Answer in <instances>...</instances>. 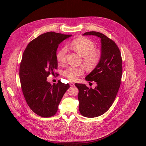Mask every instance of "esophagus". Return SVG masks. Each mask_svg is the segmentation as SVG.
I'll return each mask as SVG.
<instances>
[{
    "mask_svg": "<svg viewBox=\"0 0 146 146\" xmlns=\"http://www.w3.org/2000/svg\"><path fill=\"white\" fill-rule=\"evenodd\" d=\"M70 85L71 86H74V83L73 82H70Z\"/></svg>",
    "mask_w": 146,
    "mask_h": 146,
    "instance_id": "obj_1",
    "label": "esophagus"
}]
</instances>
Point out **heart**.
Instances as JSON below:
<instances>
[{"mask_svg": "<svg viewBox=\"0 0 146 146\" xmlns=\"http://www.w3.org/2000/svg\"><path fill=\"white\" fill-rule=\"evenodd\" d=\"M71 48L83 56V63L89 68L95 67L99 63L101 53L99 50L96 49L95 44L89 38L80 37L74 40L71 42ZM67 47L62 48L56 54L57 62L63 63L66 62ZM84 70L82 67H70L63 71L64 76L70 81L76 80L78 78L83 74Z\"/></svg>", "mask_w": 146, "mask_h": 146, "instance_id": "b5f03b06", "label": "heart"}]
</instances>
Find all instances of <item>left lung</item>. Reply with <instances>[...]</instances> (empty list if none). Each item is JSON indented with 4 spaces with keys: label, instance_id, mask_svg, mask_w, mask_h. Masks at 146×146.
I'll use <instances>...</instances> for the list:
<instances>
[{
    "label": "left lung",
    "instance_id": "8db88e82",
    "mask_svg": "<svg viewBox=\"0 0 146 146\" xmlns=\"http://www.w3.org/2000/svg\"><path fill=\"white\" fill-rule=\"evenodd\" d=\"M83 36H96L101 39V57L95 68L85 78L96 82L95 89L75 83L80 114L93 118L104 114L113 104L119 90L123 72L121 52L115 43L104 34L89 32Z\"/></svg>",
    "mask_w": 146,
    "mask_h": 146
}]
</instances>
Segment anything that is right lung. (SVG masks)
<instances>
[{"label": "right lung", "instance_id": "add662e5", "mask_svg": "<svg viewBox=\"0 0 146 146\" xmlns=\"http://www.w3.org/2000/svg\"><path fill=\"white\" fill-rule=\"evenodd\" d=\"M71 35L49 32L29 43L19 67L21 88L25 100L33 111L43 117L54 115L70 85L51 84L46 79L57 68L56 51L59 45Z\"/></svg>", "mask_w": 146, "mask_h": 146}]
</instances>
